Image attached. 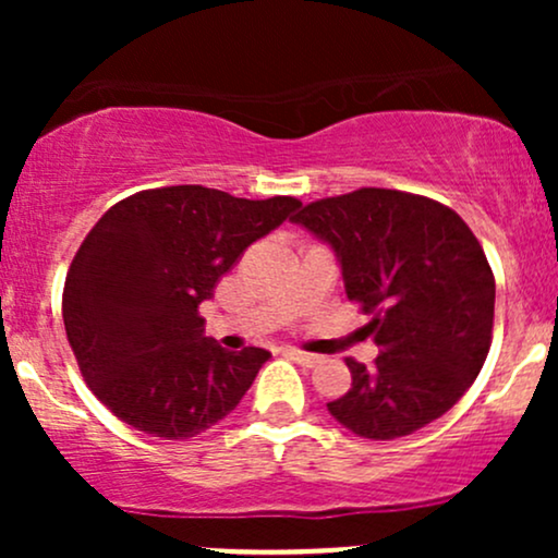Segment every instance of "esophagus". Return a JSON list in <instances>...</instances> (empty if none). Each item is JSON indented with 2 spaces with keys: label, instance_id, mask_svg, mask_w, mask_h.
<instances>
[{
  "label": "esophagus",
  "instance_id": "esophagus-1",
  "mask_svg": "<svg viewBox=\"0 0 558 558\" xmlns=\"http://www.w3.org/2000/svg\"><path fill=\"white\" fill-rule=\"evenodd\" d=\"M286 356H288V360L301 364V367H317V364H319L317 354H306V351H299V349H286Z\"/></svg>",
  "mask_w": 558,
  "mask_h": 558
}]
</instances>
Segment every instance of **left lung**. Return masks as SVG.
Instances as JSON below:
<instances>
[{
  "label": "left lung",
  "mask_w": 558,
  "mask_h": 558,
  "mask_svg": "<svg viewBox=\"0 0 558 558\" xmlns=\"http://www.w3.org/2000/svg\"><path fill=\"white\" fill-rule=\"evenodd\" d=\"M293 222L336 252L345 296L369 315L375 364L345 360L351 388L328 403L369 440L417 433L464 396L493 336L496 280L470 226L446 204L360 189L306 204Z\"/></svg>",
  "instance_id": "1"
}]
</instances>
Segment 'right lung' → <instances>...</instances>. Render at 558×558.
<instances>
[{
	"mask_svg": "<svg viewBox=\"0 0 558 558\" xmlns=\"http://www.w3.org/2000/svg\"><path fill=\"white\" fill-rule=\"evenodd\" d=\"M299 207L293 196L252 202L168 185L101 215L68 270L62 319L83 380L114 417L185 440L239 407L270 351L217 345L204 336L198 304Z\"/></svg>",
	"mask_w": 558,
	"mask_h": 558,
	"instance_id": "obj_1",
	"label": "right lung"
}]
</instances>
